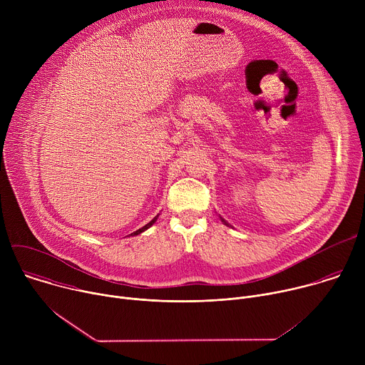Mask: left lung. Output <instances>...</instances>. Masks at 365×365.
<instances>
[{"label": "left lung", "mask_w": 365, "mask_h": 365, "mask_svg": "<svg viewBox=\"0 0 365 365\" xmlns=\"http://www.w3.org/2000/svg\"><path fill=\"white\" fill-rule=\"evenodd\" d=\"M222 222H224V224H225V225H228V224H227V222H225V221H224V220H222Z\"/></svg>", "instance_id": "8db88e82"}]
</instances>
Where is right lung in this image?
<instances>
[{
    "mask_svg": "<svg viewBox=\"0 0 365 365\" xmlns=\"http://www.w3.org/2000/svg\"><path fill=\"white\" fill-rule=\"evenodd\" d=\"M158 217H159V215H158ZM158 217H154V218H153V220H151V221H150V222H148V224H147V225H144V227H143V228H140V230H137V231H135V232H133V234H131V235H138V234H141V232H143V231H145V230H147V228H150V227H151V225H153V224H154V222H155V221H158Z\"/></svg>",
    "mask_w": 365,
    "mask_h": 365,
    "instance_id": "add662e5",
    "label": "right lung"
}]
</instances>
